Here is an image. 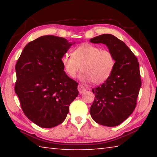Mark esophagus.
<instances>
[{
    "label": "esophagus",
    "mask_w": 157,
    "mask_h": 157,
    "mask_svg": "<svg viewBox=\"0 0 157 157\" xmlns=\"http://www.w3.org/2000/svg\"><path fill=\"white\" fill-rule=\"evenodd\" d=\"M78 89L79 92V94H83L84 92H85L86 91V89L85 88L84 86H82V85L79 84L78 85Z\"/></svg>",
    "instance_id": "34e87169"
}]
</instances>
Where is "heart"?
Returning a JSON list of instances; mask_svg holds the SVG:
<instances>
[{"mask_svg": "<svg viewBox=\"0 0 157 157\" xmlns=\"http://www.w3.org/2000/svg\"><path fill=\"white\" fill-rule=\"evenodd\" d=\"M61 62L66 73L71 78H75L81 66L82 81L100 84L109 78L116 60L109 50H101L91 44H83L73 50L72 55H63Z\"/></svg>", "mask_w": 157, "mask_h": 157, "instance_id": "obj_1", "label": "heart"}]
</instances>
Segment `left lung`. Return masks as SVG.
I'll return each instance as SVG.
<instances>
[{
  "mask_svg": "<svg viewBox=\"0 0 157 157\" xmlns=\"http://www.w3.org/2000/svg\"><path fill=\"white\" fill-rule=\"evenodd\" d=\"M90 42L106 45L116 60L109 78L101 86L92 89L95 98L90 108V114L98 124L118 126L136 107L141 86L139 63L128 46L112 34L95 36Z\"/></svg>",
  "mask_w": 157,
  "mask_h": 157,
  "instance_id": "1",
  "label": "left lung"
}]
</instances>
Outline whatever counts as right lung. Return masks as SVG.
Wrapping results in <instances>:
<instances>
[{"instance_id": "obj_1", "label": "right lung", "mask_w": 157, "mask_h": 157, "mask_svg": "<svg viewBox=\"0 0 157 157\" xmlns=\"http://www.w3.org/2000/svg\"><path fill=\"white\" fill-rule=\"evenodd\" d=\"M74 44L63 37L42 36L26 45L17 61L15 93L25 115L39 127L62 123L78 95V83L66 75L61 62Z\"/></svg>"}]
</instances>
